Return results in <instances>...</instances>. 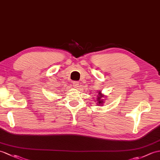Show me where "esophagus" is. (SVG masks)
Here are the masks:
<instances>
[{"instance_id": "34e87169", "label": "esophagus", "mask_w": 160, "mask_h": 160, "mask_svg": "<svg viewBox=\"0 0 160 160\" xmlns=\"http://www.w3.org/2000/svg\"><path fill=\"white\" fill-rule=\"evenodd\" d=\"M73 87H74V88H78L79 87V83L78 82H76V81H74V82H73Z\"/></svg>"}]
</instances>
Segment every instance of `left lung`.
I'll return each mask as SVG.
<instances>
[{
	"mask_svg": "<svg viewBox=\"0 0 160 160\" xmlns=\"http://www.w3.org/2000/svg\"><path fill=\"white\" fill-rule=\"evenodd\" d=\"M98 97H97V100H98V105H99V106H102L103 105V99H102L103 97H104V95H103L102 94L101 91H98Z\"/></svg>",
	"mask_w": 160,
	"mask_h": 160,
	"instance_id": "8db88e82",
	"label": "left lung"
}]
</instances>
